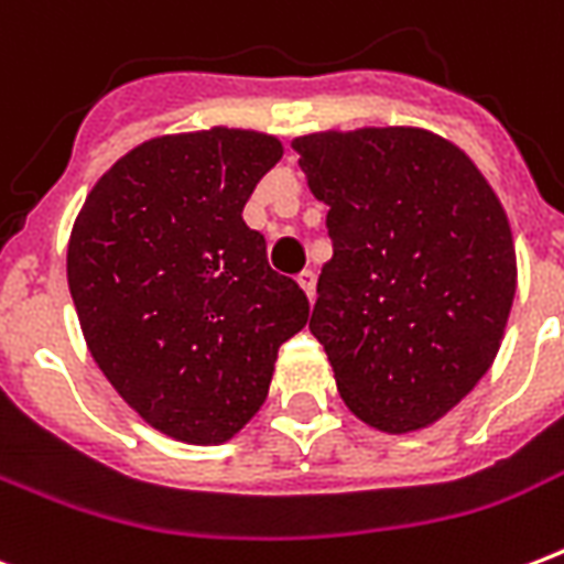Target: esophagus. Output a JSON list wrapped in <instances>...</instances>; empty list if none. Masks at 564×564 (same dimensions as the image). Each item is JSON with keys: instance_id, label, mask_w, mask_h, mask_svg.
I'll return each instance as SVG.
<instances>
[{"instance_id": "esophagus-1", "label": "esophagus", "mask_w": 564, "mask_h": 564, "mask_svg": "<svg viewBox=\"0 0 564 564\" xmlns=\"http://www.w3.org/2000/svg\"><path fill=\"white\" fill-rule=\"evenodd\" d=\"M299 286L307 292V301L316 299V272H313V269H304V272L299 274Z\"/></svg>"}]
</instances>
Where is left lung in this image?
<instances>
[{"label": "left lung", "mask_w": 564, "mask_h": 564, "mask_svg": "<svg viewBox=\"0 0 564 564\" xmlns=\"http://www.w3.org/2000/svg\"><path fill=\"white\" fill-rule=\"evenodd\" d=\"M334 257L310 330L345 406L383 433L430 427L491 369L516 299L503 204L468 154L424 128L295 137Z\"/></svg>", "instance_id": "8db88e82"}]
</instances>
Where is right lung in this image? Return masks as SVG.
I'll list each match as a JSON object with an SVG mask.
<instances>
[{
  "label": "right lung",
  "instance_id": "1",
  "mask_svg": "<svg viewBox=\"0 0 564 564\" xmlns=\"http://www.w3.org/2000/svg\"><path fill=\"white\" fill-rule=\"evenodd\" d=\"M278 137L210 128L145 140L75 216L66 281L93 360L166 436L219 445L263 406L274 360L307 325L301 286L242 221Z\"/></svg>",
  "mask_w": 564,
  "mask_h": 564
}]
</instances>
